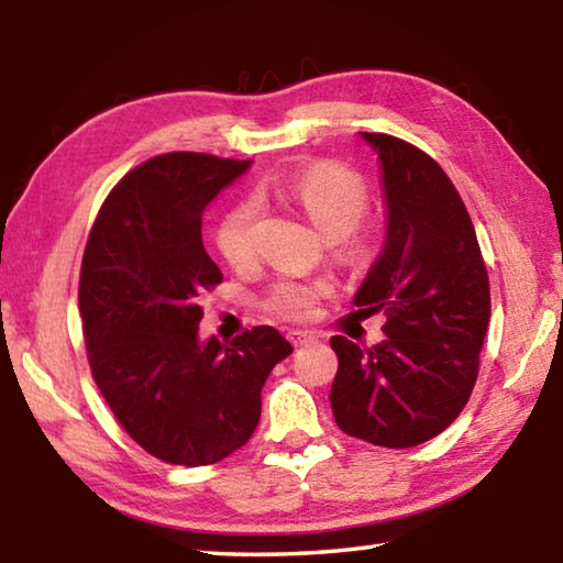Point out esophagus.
I'll use <instances>...</instances> for the list:
<instances>
[{
  "mask_svg": "<svg viewBox=\"0 0 563 563\" xmlns=\"http://www.w3.org/2000/svg\"><path fill=\"white\" fill-rule=\"evenodd\" d=\"M288 340L292 342L295 347H305V345H310V342H316V338H312L310 332H305V330H290Z\"/></svg>",
  "mask_w": 563,
  "mask_h": 563,
  "instance_id": "obj_1",
  "label": "esophagus"
}]
</instances>
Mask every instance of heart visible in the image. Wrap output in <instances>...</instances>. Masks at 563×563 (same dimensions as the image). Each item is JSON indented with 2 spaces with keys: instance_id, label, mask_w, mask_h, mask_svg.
I'll use <instances>...</instances> for the list:
<instances>
[{
  "instance_id": "b5f03b06",
  "label": "heart",
  "mask_w": 563,
  "mask_h": 563,
  "mask_svg": "<svg viewBox=\"0 0 563 563\" xmlns=\"http://www.w3.org/2000/svg\"><path fill=\"white\" fill-rule=\"evenodd\" d=\"M271 198H280V201L298 206L328 241H338V238H345L365 213L367 186L350 168L328 164V161L325 164L305 166L288 178L263 180L255 188L253 201L247 198V201L235 203L218 225V251L235 268L251 263L258 203L271 201ZM320 292L322 285L318 283L280 280L271 290L268 308L280 318L300 320L308 316Z\"/></svg>"
}]
</instances>
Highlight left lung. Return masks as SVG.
I'll return each mask as SVG.
<instances>
[{
  "label": "left lung",
  "instance_id": "1",
  "mask_svg": "<svg viewBox=\"0 0 563 563\" xmlns=\"http://www.w3.org/2000/svg\"><path fill=\"white\" fill-rule=\"evenodd\" d=\"M379 161L385 243L352 302L387 316L369 350L342 335L330 405L342 432L389 450L432 440L462 412L489 325V278L460 194L440 164L387 133Z\"/></svg>",
  "mask_w": 563,
  "mask_h": 563
}]
</instances>
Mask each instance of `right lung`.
I'll list each match as a JSON object with an SVG mask.
<instances>
[{
    "label": "right lung",
    "instance_id": "1",
    "mask_svg": "<svg viewBox=\"0 0 563 563\" xmlns=\"http://www.w3.org/2000/svg\"><path fill=\"white\" fill-rule=\"evenodd\" d=\"M251 161L164 154L111 190L84 251L79 312L91 375L123 430L168 464L206 466L251 440L261 389L292 352L261 325L203 340L201 298L223 280L206 253V206Z\"/></svg>",
    "mask_w": 563,
    "mask_h": 563
}]
</instances>
